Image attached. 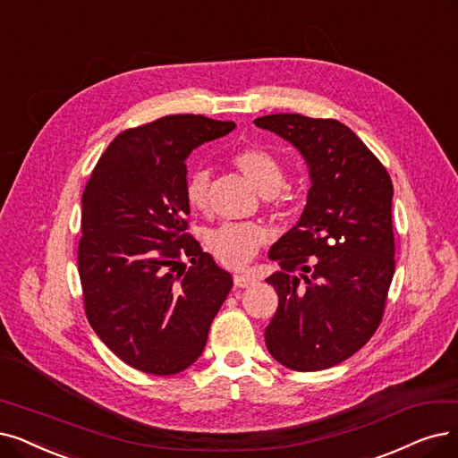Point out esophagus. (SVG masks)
Returning <instances> with one entry per match:
<instances>
[{
  "label": "esophagus",
  "instance_id": "obj_1",
  "mask_svg": "<svg viewBox=\"0 0 458 458\" xmlns=\"http://www.w3.org/2000/svg\"><path fill=\"white\" fill-rule=\"evenodd\" d=\"M233 280H234L236 287H248V285H251L255 282V278L250 276V274H234Z\"/></svg>",
  "mask_w": 458,
  "mask_h": 458
}]
</instances>
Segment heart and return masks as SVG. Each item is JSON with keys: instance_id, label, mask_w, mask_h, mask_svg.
I'll return each mask as SVG.
<instances>
[{"instance_id": "b5f03b06", "label": "heart", "mask_w": 458, "mask_h": 458, "mask_svg": "<svg viewBox=\"0 0 458 458\" xmlns=\"http://www.w3.org/2000/svg\"><path fill=\"white\" fill-rule=\"evenodd\" d=\"M234 167L258 190L270 207L278 205L280 190L285 184L284 169L278 159L261 148H244L233 157ZM210 173L193 171L186 180V200L197 212L208 210ZM268 241V229L255 222H227L207 234V248L214 259L227 268L246 267L258 250Z\"/></svg>"}]
</instances>
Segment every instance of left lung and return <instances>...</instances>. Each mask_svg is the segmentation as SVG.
<instances>
[{"mask_svg":"<svg viewBox=\"0 0 458 458\" xmlns=\"http://www.w3.org/2000/svg\"><path fill=\"white\" fill-rule=\"evenodd\" d=\"M253 123L295 146L312 182L297 225L268 251L280 270L267 278L278 293L267 350L291 370L331 369L372 338L386 310L393 182L338 120L268 114Z\"/></svg>","mask_w":458,"mask_h":458,"instance_id":"left-lung-1","label":"left lung"}]
</instances>
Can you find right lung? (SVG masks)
Instances as JSON below:
<instances>
[{"mask_svg":"<svg viewBox=\"0 0 458 458\" xmlns=\"http://www.w3.org/2000/svg\"><path fill=\"white\" fill-rule=\"evenodd\" d=\"M234 127L173 114L125 130L84 188L86 318L108 350L140 372L171 376L191 367L233 287L231 274L188 234L184 188L191 150Z\"/></svg>","mask_w":458,"mask_h":458,"instance_id":"add662e5","label":"right lung"}]
</instances>
